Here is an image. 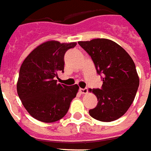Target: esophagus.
<instances>
[{"label":"esophagus","mask_w":151,"mask_h":151,"mask_svg":"<svg viewBox=\"0 0 151 151\" xmlns=\"http://www.w3.org/2000/svg\"><path fill=\"white\" fill-rule=\"evenodd\" d=\"M80 92L81 94H87L88 93V88H80Z\"/></svg>","instance_id":"34e87169"}]
</instances>
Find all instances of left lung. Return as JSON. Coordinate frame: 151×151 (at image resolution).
Wrapping results in <instances>:
<instances>
[{
    "mask_svg": "<svg viewBox=\"0 0 151 151\" xmlns=\"http://www.w3.org/2000/svg\"><path fill=\"white\" fill-rule=\"evenodd\" d=\"M91 56L97 73H103L101 89H89L96 96V107L90 109L94 119L109 122L125 114L133 103L139 77L133 59L120 45L107 38L78 42Z\"/></svg>",
    "mask_w": 151,
    "mask_h": 151,
    "instance_id": "left-lung-1",
    "label": "left lung"
}]
</instances>
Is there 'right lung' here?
I'll use <instances>...</instances> for the list:
<instances>
[{
	"label": "right lung",
	"instance_id": "right-lung-1",
	"mask_svg": "<svg viewBox=\"0 0 151 151\" xmlns=\"http://www.w3.org/2000/svg\"><path fill=\"white\" fill-rule=\"evenodd\" d=\"M76 46V42L47 41L23 61L17 82V94L26 111L36 120L46 123L59 121L67 114L76 96L77 84L68 87L55 80L59 71H63L66 51Z\"/></svg>",
	"mask_w": 151,
	"mask_h": 151
}]
</instances>
